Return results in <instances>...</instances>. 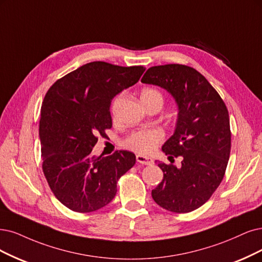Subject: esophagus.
<instances>
[{
    "instance_id": "1",
    "label": "esophagus",
    "mask_w": 262,
    "mask_h": 262,
    "mask_svg": "<svg viewBox=\"0 0 262 262\" xmlns=\"http://www.w3.org/2000/svg\"><path fill=\"white\" fill-rule=\"evenodd\" d=\"M136 159H137V162L143 164V165H152V164H153V160L151 158L141 156V154H137Z\"/></svg>"
}]
</instances>
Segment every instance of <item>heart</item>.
I'll return each mask as SVG.
<instances>
[{"instance_id": "1", "label": "heart", "mask_w": 262, "mask_h": 262, "mask_svg": "<svg viewBox=\"0 0 262 262\" xmlns=\"http://www.w3.org/2000/svg\"><path fill=\"white\" fill-rule=\"evenodd\" d=\"M142 100H161L163 95L156 89H144L141 93ZM164 139V133L159 128L141 129L134 132L124 140V146L140 154H149L156 150L158 144Z\"/></svg>"}]
</instances>
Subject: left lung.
<instances>
[{
    "label": "left lung",
    "instance_id": "1",
    "mask_svg": "<svg viewBox=\"0 0 262 262\" xmlns=\"http://www.w3.org/2000/svg\"><path fill=\"white\" fill-rule=\"evenodd\" d=\"M141 82L165 89L179 109L175 133L162 147L170 164H158L164 177L152 190V199L178 214L195 210L217 190L227 169L231 151L227 105L204 76L185 64L151 67ZM173 157L183 159L181 168L172 165Z\"/></svg>",
    "mask_w": 262,
    "mask_h": 262
}]
</instances>
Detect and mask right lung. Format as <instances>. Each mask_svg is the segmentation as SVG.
Here are the masks:
<instances>
[{
	"label": "right lung",
	"mask_w": 262,
	"mask_h": 262,
	"mask_svg": "<svg viewBox=\"0 0 262 262\" xmlns=\"http://www.w3.org/2000/svg\"><path fill=\"white\" fill-rule=\"evenodd\" d=\"M142 66L121 67L104 61L86 63L57 80L41 108L38 135L42 168L56 199L76 212L104 207L116 194V183L136 163L129 151L109 157L92 154L98 136L112 127L111 101L136 84Z\"/></svg>",
	"instance_id": "add662e5"
}]
</instances>
